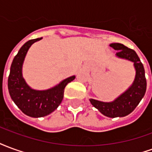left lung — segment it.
Returning a JSON list of instances; mask_svg holds the SVG:
<instances>
[{
    "label": "left lung",
    "mask_w": 152,
    "mask_h": 152,
    "mask_svg": "<svg viewBox=\"0 0 152 152\" xmlns=\"http://www.w3.org/2000/svg\"><path fill=\"white\" fill-rule=\"evenodd\" d=\"M110 46L117 51L115 53L117 58L134 63L136 72L134 81L124 93L112 102H102L94 99H89V102L105 116L111 118L124 117L130 114L136 108L145 95L147 89L145 70L140 58L134 50L120 43H112L110 44Z\"/></svg>",
    "instance_id": "8db88e82"
}]
</instances>
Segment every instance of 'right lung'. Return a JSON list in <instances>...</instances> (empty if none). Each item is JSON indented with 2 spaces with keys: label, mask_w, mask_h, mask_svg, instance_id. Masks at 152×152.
Segmentation results:
<instances>
[{
  "label": "right lung",
  "mask_w": 152,
  "mask_h": 152,
  "mask_svg": "<svg viewBox=\"0 0 152 152\" xmlns=\"http://www.w3.org/2000/svg\"><path fill=\"white\" fill-rule=\"evenodd\" d=\"M42 37L28 40L14 58L8 78V89L11 99L25 115L31 117H43L55 111L63 99L66 86L72 81V76L63 80L58 85L45 90H37L28 86L23 76V65L25 57L32 44Z\"/></svg>",
  "instance_id": "right-lung-1"
}]
</instances>
